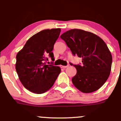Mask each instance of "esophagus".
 I'll return each instance as SVG.
<instances>
[{
    "label": "esophagus",
    "mask_w": 121,
    "mask_h": 121,
    "mask_svg": "<svg viewBox=\"0 0 121 121\" xmlns=\"http://www.w3.org/2000/svg\"><path fill=\"white\" fill-rule=\"evenodd\" d=\"M69 65H66V66H64V65H61L60 67L61 68H66L68 67Z\"/></svg>",
    "instance_id": "obj_1"
}]
</instances>
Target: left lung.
I'll use <instances>...</instances> for the list:
<instances>
[{
    "label": "left lung",
    "mask_w": 121,
    "mask_h": 121,
    "mask_svg": "<svg viewBox=\"0 0 121 121\" xmlns=\"http://www.w3.org/2000/svg\"><path fill=\"white\" fill-rule=\"evenodd\" d=\"M74 56L82 58V65H73L77 73L72 79L74 86L85 93L99 89L111 71L112 56L102 39L85 30L73 29L61 35ZM70 65H73L70 63Z\"/></svg>",
    "instance_id": "8db88e82"
}]
</instances>
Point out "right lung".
I'll return each mask as SVG.
<instances>
[{
    "mask_svg": "<svg viewBox=\"0 0 121 121\" xmlns=\"http://www.w3.org/2000/svg\"><path fill=\"white\" fill-rule=\"evenodd\" d=\"M60 28L44 30L27 40L16 55L15 65L19 78L27 89L36 94L46 92L53 85L61 72L59 66L47 65L50 57L54 61V44Z\"/></svg>",
    "mask_w": 121,
    "mask_h": 121,
    "instance_id": "obj_1",
    "label": "right lung"
}]
</instances>
